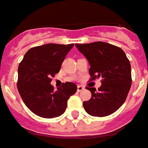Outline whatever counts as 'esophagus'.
Segmentation results:
<instances>
[{
  "label": "esophagus",
  "mask_w": 148,
  "mask_h": 148,
  "mask_svg": "<svg viewBox=\"0 0 148 148\" xmlns=\"http://www.w3.org/2000/svg\"><path fill=\"white\" fill-rule=\"evenodd\" d=\"M84 89V86L79 85L78 87H77V91H78V92H81V91H83Z\"/></svg>",
  "instance_id": "34e87169"
}]
</instances>
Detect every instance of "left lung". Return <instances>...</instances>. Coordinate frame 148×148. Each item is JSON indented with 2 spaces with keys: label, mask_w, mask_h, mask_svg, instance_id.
I'll list each match as a JSON object with an SVG mask.
<instances>
[{
  "label": "left lung",
  "mask_w": 148,
  "mask_h": 148,
  "mask_svg": "<svg viewBox=\"0 0 148 148\" xmlns=\"http://www.w3.org/2000/svg\"><path fill=\"white\" fill-rule=\"evenodd\" d=\"M76 47L88 60L91 79L101 77V86L87 88L92 93L83 106L90 116H103L112 114L125 102L132 85L131 64L122 49L101 41L76 44Z\"/></svg>",
  "instance_id": "1"
}]
</instances>
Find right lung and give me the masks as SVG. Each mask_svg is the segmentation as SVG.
<instances>
[{"label":"right lung","mask_w":148,"mask_h":148,"mask_svg":"<svg viewBox=\"0 0 148 148\" xmlns=\"http://www.w3.org/2000/svg\"><path fill=\"white\" fill-rule=\"evenodd\" d=\"M74 44H46L30 49L18 67L17 88L25 104L32 112L51 119L65 112L69 97L77 87L66 82L54 90L52 76L60 72L64 60Z\"/></svg>","instance_id":"right-lung-1"}]
</instances>
